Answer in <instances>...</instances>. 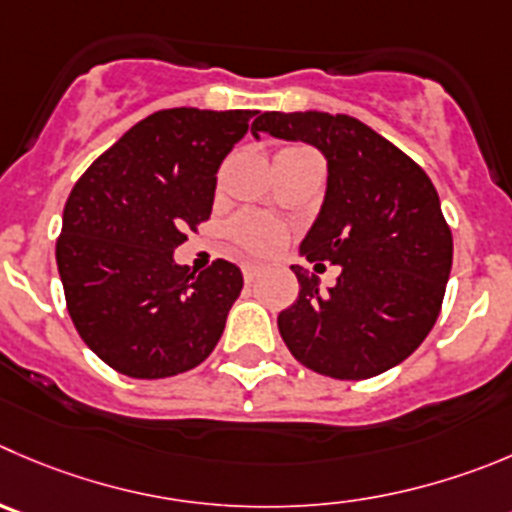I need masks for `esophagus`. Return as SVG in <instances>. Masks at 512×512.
I'll return each instance as SVG.
<instances>
[{
    "label": "esophagus",
    "instance_id": "1",
    "mask_svg": "<svg viewBox=\"0 0 512 512\" xmlns=\"http://www.w3.org/2000/svg\"><path fill=\"white\" fill-rule=\"evenodd\" d=\"M261 271H264V269H261L259 264H241V274H243V279H246V281L259 279Z\"/></svg>",
    "mask_w": 512,
    "mask_h": 512
}]
</instances>
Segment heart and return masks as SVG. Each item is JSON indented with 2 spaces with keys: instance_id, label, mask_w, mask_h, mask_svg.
Returning a JSON list of instances; mask_svg holds the SVG:
<instances>
[{
  "instance_id": "b5f03b06",
  "label": "heart",
  "mask_w": 512,
  "mask_h": 512,
  "mask_svg": "<svg viewBox=\"0 0 512 512\" xmlns=\"http://www.w3.org/2000/svg\"><path fill=\"white\" fill-rule=\"evenodd\" d=\"M289 150H304V148H284L279 153H289ZM233 241L241 248L251 253H274L286 243V228L274 218H266L261 213H241L228 226Z\"/></svg>"
}]
</instances>
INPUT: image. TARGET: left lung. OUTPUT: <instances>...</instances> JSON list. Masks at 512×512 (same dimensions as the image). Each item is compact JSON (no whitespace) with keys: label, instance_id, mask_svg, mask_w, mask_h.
I'll return each instance as SVG.
<instances>
[{"label":"left lung","instance_id":"1","mask_svg":"<svg viewBox=\"0 0 512 512\" xmlns=\"http://www.w3.org/2000/svg\"><path fill=\"white\" fill-rule=\"evenodd\" d=\"M326 155L329 183L301 253L339 266L337 284L291 266L299 296L279 332L304 367L369 379L405 362L430 334L452 269V231L432 180L407 153L349 115L264 113L251 125Z\"/></svg>","mask_w":512,"mask_h":512}]
</instances>
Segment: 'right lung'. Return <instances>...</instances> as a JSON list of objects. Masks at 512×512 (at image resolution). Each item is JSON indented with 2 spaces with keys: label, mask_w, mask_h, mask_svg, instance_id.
<instances>
[{
  "label": "right lung",
  "mask_w": 512,
  "mask_h": 512,
  "mask_svg": "<svg viewBox=\"0 0 512 512\" xmlns=\"http://www.w3.org/2000/svg\"><path fill=\"white\" fill-rule=\"evenodd\" d=\"M256 110L170 107L140 120L72 188L55 256L82 342L115 372L163 379L218 344L243 276H196L173 251L211 218L218 168Z\"/></svg>",
  "instance_id": "add662e5"
}]
</instances>
